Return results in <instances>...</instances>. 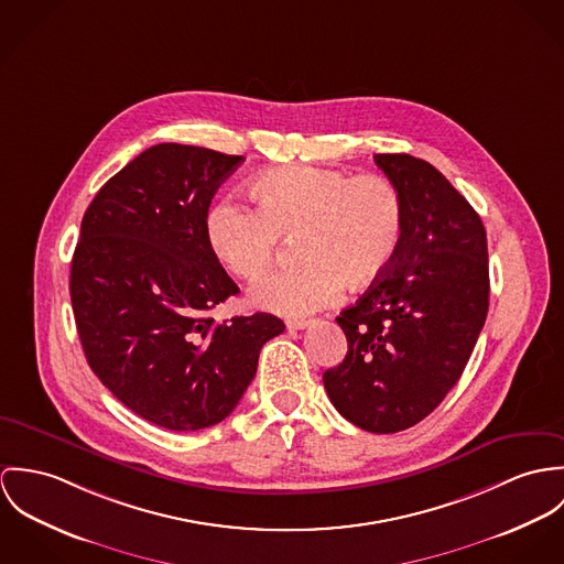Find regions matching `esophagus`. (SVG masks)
Wrapping results in <instances>:
<instances>
[{"mask_svg": "<svg viewBox=\"0 0 564 564\" xmlns=\"http://www.w3.org/2000/svg\"><path fill=\"white\" fill-rule=\"evenodd\" d=\"M310 326V319H288L290 330H303Z\"/></svg>", "mask_w": 564, "mask_h": 564, "instance_id": "obj_1", "label": "esophagus"}]
</instances>
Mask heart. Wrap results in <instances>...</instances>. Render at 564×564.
<instances>
[{
  "instance_id": "heart-1",
  "label": "heart",
  "mask_w": 564,
  "mask_h": 564,
  "mask_svg": "<svg viewBox=\"0 0 564 564\" xmlns=\"http://www.w3.org/2000/svg\"><path fill=\"white\" fill-rule=\"evenodd\" d=\"M257 205L214 200L203 231L216 259L234 274H263L283 240H296L299 265L268 274L251 290L259 310L303 317L339 301L344 288L368 290L391 268L404 236V200L384 175L315 166H283L251 184Z\"/></svg>"
}]
</instances>
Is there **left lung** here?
Segmentation results:
<instances>
[{"label": "left lung", "instance_id": "left-lung-1", "mask_svg": "<svg viewBox=\"0 0 564 564\" xmlns=\"http://www.w3.org/2000/svg\"><path fill=\"white\" fill-rule=\"evenodd\" d=\"M375 162L402 194L404 236L391 268L339 313L348 352L322 378L348 422L389 435L431 415L463 375L489 312V252L480 216L433 164Z\"/></svg>", "mask_w": 564, "mask_h": 564}]
</instances>
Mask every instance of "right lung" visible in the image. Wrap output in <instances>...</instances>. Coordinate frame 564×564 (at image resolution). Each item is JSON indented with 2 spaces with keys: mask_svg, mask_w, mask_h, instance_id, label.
Wrapping results in <instances>:
<instances>
[{
  "mask_svg": "<svg viewBox=\"0 0 564 564\" xmlns=\"http://www.w3.org/2000/svg\"><path fill=\"white\" fill-rule=\"evenodd\" d=\"M203 147L142 151L97 192L70 263V303L88 366L142 420L169 431L223 422L285 324L272 313L216 322L238 294L203 216L242 164Z\"/></svg>",
  "mask_w": 564,
  "mask_h": 564,
  "instance_id": "right-lung-1",
  "label": "right lung"
}]
</instances>
